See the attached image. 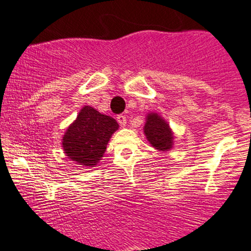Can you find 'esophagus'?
I'll list each match as a JSON object with an SVG mask.
<instances>
[{"mask_svg": "<svg viewBox=\"0 0 251 251\" xmlns=\"http://www.w3.org/2000/svg\"><path fill=\"white\" fill-rule=\"evenodd\" d=\"M117 122L120 123L121 126H126V117L125 116V115H119V116H117Z\"/></svg>", "mask_w": 251, "mask_h": 251, "instance_id": "obj_1", "label": "esophagus"}]
</instances>
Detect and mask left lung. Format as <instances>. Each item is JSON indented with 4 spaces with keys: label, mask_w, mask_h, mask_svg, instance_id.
<instances>
[{
    "label": "left lung",
    "mask_w": 251,
    "mask_h": 251,
    "mask_svg": "<svg viewBox=\"0 0 251 251\" xmlns=\"http://www.w3.org/2000/svg\"><path fill=\"white\" fill-rule=\"evenodd\" d=\"M143 132L151 147L158 151H169L173 149L174 132L169 123L160 114H147Z\"/></svg>",
    "instance_id": "obj_1"
}]
</instances>
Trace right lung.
Masks as SVG:
<instances>
[{
	"instance_id": "right-lung-1",
	"label": "right lung",
	"mask_w": 251,
	"mask_h": 251,
	"mask_svg": "<svg viewBox=\"0 0 251 251\" xmlns=\"http://www.w3.org/2000/svg\"><path fill=\"white\" fill-rule=\"evenodd\" d=\"M119 126L113 117L99 113L90 105H84L62 137L64 154L76 164L97 166Z\"/></svg>"
}]
</instances>
